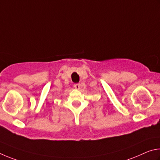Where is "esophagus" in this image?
I'll return each instance as SVG.
<instances>
[{
	"mask_svg": "<svg viewBox=\"0 0 160 160\" xmlns=\"http://www.w3.org/2000/svg\"><path fill=\"white\" fill-rule=\"evenodd\" d=\"M74 88L78 90V89L80 88V84H79V83H75V84L74 85Z\"/></svg>",
	"mask_w": 160,
	"mask_h": 160,
	"instance_id": "34e87169",
	"label": "esophagus"
}]
</instances>
